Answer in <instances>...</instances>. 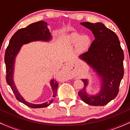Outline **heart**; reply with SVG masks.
Listing matches in <instances>:
<instances>
[{"mask_svg":"<svg viewBox=\"0 0 130 130\" xmlns=\"http://www.w3.org/2000/svg\"><path fill=\"white\" fill-rule=\"evenodd\" d=\"M68 41L71 44L77 43V49L80 52H84L89 48L91 44V38L88 35L81 36L78 33L71 34L68 38Z\"/></svg>","mask_w":130,"mask_h":130,"instance_id":"1","label":"heart"}]
</instances>
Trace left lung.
<instances>
[{
    "mask_svg": "<svg viewBox=\"0 0 130 130\" xmlns=\"http://www.w3.org/2000/svg\"><path fill=\"white\" fill-rule=\"evenodd\" d=\"M89 29L94 35L88 51L79 58L86 61L95 72L101 80V89L95 95L86 92L88 80L82 79L83 89L78 95L86 104L90 106H104L117 96L119 87L124 75V53L118 37L115 32L107 28L103 23H81Z\"/></svg>",
    "mask_w": 130,
    "mask_h": 130,
    "instance_id": "left-lung-1",
    "label": "left lung"
}]
</instances>
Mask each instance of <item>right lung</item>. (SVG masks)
Segmentation results:
<instances>
[{
    "label": "right lung",
    "instance_id": "add662e5",
    "mask_svg": "<svg viewBox=\"0 0 130 130\" xmlns=\"http://www.w3.org/2000/svg\"><path fill=\"white\" fill-rule=\"evenodd\" d=\"M47 26L48 24L46 22L40 21L36 23H32L24 28L19 29L12 36L5 53L4 61L6 67L7 83L11 88L16 99L19 101L21 102L25 105L31 108H41V107H47L52 104L53 99L40 104H31L24 100V98L21 96L16 89L13 80L15 59L23 44L35 41H49L50 40H52V36ZM50 85L53 92V97L55 98L57 95L58 83L56 81V80H54L53 78L51 80Z\"/></svg>",
    "mask_w": 130,
    "mask_h": 130
}]
</instances>
